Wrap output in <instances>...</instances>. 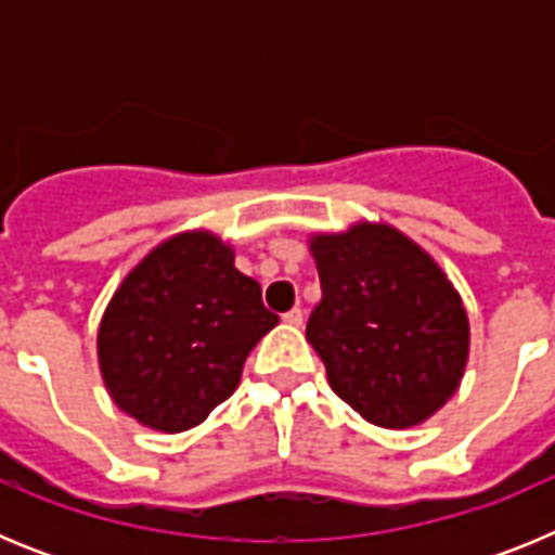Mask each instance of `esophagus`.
I'll use <instances>...</instances> for the list:
<instances>
[{
  "label": "esophagus",
  "instance_id": "obj_1",
  "mask_svg": "<svg viewBox=\"0 0 555 555\" xmlns=\"http://www.w3.org/2000/svg\"><path fill=\"white\" fill-rule=\"evenodd\" d=\"M283 322L292 327H300L302 325V308H292V311L283 313Z\"/></svg>",
  "mask_w": 555,
  "mask_h": 555
}]
</instances>
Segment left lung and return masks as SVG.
Segmentation results:
<instances>
[{"label":"left lung","instance_id":"8db88e82","mask_svg":"<svg viewBox=\"0 0 555 555\" xmlns=\"http://www.w3.org/2000/svg\"><path fill=\"white\" fill-rule=\"evenodd\" d=\"M322 300L306 336L327 384L380 428H414L459 389L469 320L442 267L391 224L311 235Z\"/></svg>","mask_w":555,"mask_h":555}]
</instances>
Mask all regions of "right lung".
Segmentation results:
<instances>
[{
    "label": "right lung",
    "instance_id": "right-lung-1",
    "mask_svg": "<svg viewBox=\"0 0 555 555\" xmlns=\"http://www.w3.org/2000/svg\"><path fill=\"white\" fill-rule=\"evenodd\" d=\"M210 230H185L141 258L107 302L96 333L111 400L144 428L199 425L242 380L244 361L278 313L235 269Z\"/></svg>",
    "mask_w": 555,
    "mask_h": 555
}]
</instances>
